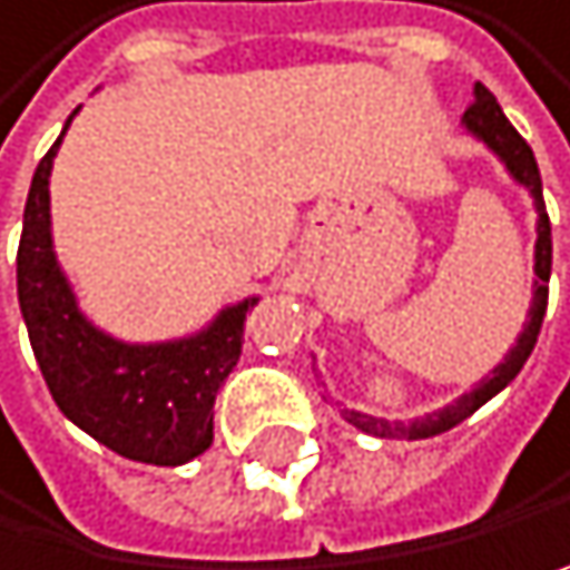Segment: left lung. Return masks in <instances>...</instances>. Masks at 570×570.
I'll return each instance as SVG.
<instances>
[{
  "label": "left lung",
  "mask_w": 570,
  "mask_h": 570,
  "mask_svg": "<svg viewBox=\"0 0 570 570\" xmlns=\"http://www.w3.org/2000/svg\"><path fill=\"white\" fill-rule=\"evenodd\" d=\"M462 126L504 161L508 176L518 186H525L532 204H535V282H532L529 321H525L522 334H518V342L511 345V352L504 355V363H497L490 377H483L469 394H462L459 402H451V405L436 409L430 415H420V420H412V423H399V420L387 423V420H373V415H363V412H345V420L352 426H360L363 433H373V436H405V441H426V436H436V433H444L451 426H459L462 420H469L475 409L487 405L493 394H501L518 377V370L525 366V360L535 348V338H540V327H543V317H547V285H550L553 243H550V218H547V204H543V179H540V165H535V158H532V147L508 122L501 105H497V98L483 83L472 87V105L462 116Z\"/></svg>",
  "instance_id": "left-lung-1"
}]
</instances>
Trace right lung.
Masks as SVG:
<instances>
[{
  "mask_svg": "<svg viewBox=\"0 0 570 570\" xmlns=\"http://www.w3.org/2000/svg\"><path fill=\"white\" fill-rule=\"evenodd\" d=\"M66 129L38 161L23 207L17 296L30 348L69 423L122 459L186 465L215 441V394L239 363L243 324L257 296L225 306L204 331L176 342H119L90 324L52 246L48 176Z\"/></svg>",
  "mask_w": 570,
  "mask_h": 570,
  "instance_id": "add662e5",
  "label": "right lung"
}]
</instances>
